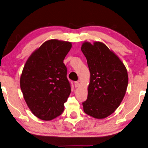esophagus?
Wrapping results in <instances>:
<instances>
[{"label":"esophagus","instance_id":"obj_1","mask_svg":"<svg viewBox=\"0 0 148 148\" xmlns=\"http://www.w3.org/2000/svg\"><path fill=\"white\" fill-rule=\"evenodd\" d=\"M74 86L76 88L78 87L79 86V82H74Z\"/></svg>","mask_w":148,"mask_h":148}]
</instances>
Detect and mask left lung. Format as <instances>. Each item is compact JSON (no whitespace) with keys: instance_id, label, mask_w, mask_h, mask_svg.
Here are the masks:
<instances>
[{"instance_id":"left-lung-1","label":"left lung","mask_w":148,"mask_h":148,"mask_svg":"<svg viewBox=\"0 0 148 148\" xmlns=\"http://www.w3.org/2000/svg\"><path fill=\"white\" fill-rule=\"evenodd\" d=\"M81 50L90 73L87 99L82 103L83 111L95 119H104L113 113L124 97L128 84L127 70L102 42H85Z\"/></svg>"}]
</instances>
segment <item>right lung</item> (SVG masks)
<instances>
[{
	"instance_id": "1",
	"label": "right lung",
	"mask_w": 148,
	"mask_h": 148,
	"mask_svg": "<svg viewBox=\"0 0 148 148\" xmlns=\"http://www.w3.org/2000/svg\"><path fill=\"white\" fill-rule=\"evenodd\" d=\"M70 42L51 39L29 56L21 76L24 98L35 116L50 120L61 114L71 92L63 60Z\"/></svg>"
}]
</instances>
